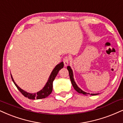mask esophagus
<instances>
[{"label":"esophagus","instance_id":"1","mask_svg":"<svg viewBox=\"0 0 123 123\" xmlns=\"http://www.w3.org/2000/svg\"><path fill=\"white\" fill-rule=\"evenodd\" d=\"M69 57L66 56L65 57L64 59H63V62H64V66H67L68 64L69 63Z\"/></svg>","mask_w":123,"mask_h":123}]
</instances>
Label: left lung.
<instances>
[{"instance_id":"8db88e82","label":"left lung","mask_w":123,"mask_h":123,"mask_svg":"<svg viewBox=\"0 0 123 123\" xmlns=\"http://www.w3.org/2000/svg\"><path fill=\"white\" fill-rule=\"evenodd\" d=\"M67 69L69 72V78H70V80L71 81V83H72V86L74 88V89L78 93H81L83 94L84 95H91L93 96V95H98V93H87V92L83 91L82 89H81L79 87H78V85L76 84V83L75 81V80H74V74H73V71H72V68H71L70 66H67Z\"/></svg>"}]
</instances>
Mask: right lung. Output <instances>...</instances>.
Wrapping results in <instances>:
<instances>
[{
    "mask_svg": "<svg viewBox=\"0 0 123 123\" xmlns=\"http://www.w3.org/2000/svg\"><path fill=\"white\" fill-rule=\"evenodd\" d=\"M63 67H64V63H63V62H62L61 63L56 65L54 69L52 70L51 74H50L49 78H48V79L47 80V82L46 83L44 87L41 89L40 91L37 92L36 93H29V92H27L26 91H24L23 89L20 88L16 84V83L15 82L12 75H11V79L12 80V81L15 84V86H16V87H17L18 90H19V91L25 97V98H30V99L32 100L42 99V98H47V97L49 96L50 94L51 93V92L52 91L53 81H54V79H55L57 74H58L59 71L62 68H63Z\"/></svg>",
    "mask_w": 123,
    "mask_h": 123,
    "instance_id": "add662e5",
    "label": "right lung"
}]
</instances>
